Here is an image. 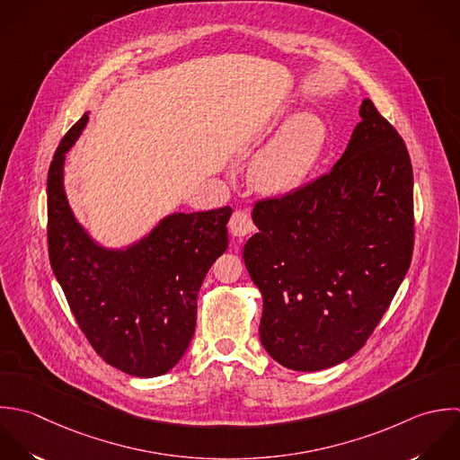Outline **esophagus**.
<instances>
[{
    "mask_svg": "<svg viewBox=\"0 0 460 460\" xmlns=\"http://www.w3.org/2000/svg\"><path fill=\"white\" fill-rule=\"evenodd\" d=\"M229 229L234 236H247L254 231V222L251 218V215L243 209H236L233 215H231V220H229Z\"/></svg>",
    "mask_w": 460,
    "mask_h": 460,
    "instance_id": "esophagus-1",
    "label": "esophagus"
}]
</instances>
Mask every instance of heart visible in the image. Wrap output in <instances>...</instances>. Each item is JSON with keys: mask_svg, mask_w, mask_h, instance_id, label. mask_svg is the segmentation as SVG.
<instances>
[{"mask_svg": "<svg viewBox=\"0 0 460 460\" xmlns=\"http://www.w3.org/2000/svg\"><path fill=\"white\" fill-rule=\"evenodd\" d=\"M324 141L326 127L317 116H296L254 159L252 182L267 193L294 191L315 168Z\"/></svg>", "mask_w": 460, "mask_h": 460, "instance_id": "1", "label": "heart"}]
</instances>
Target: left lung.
<instances>
[{"instance_id": "8db88e82", "label": "left lung", "mask_w": 460, "mask_h": 460, "mask_svg": "<svg viewBox=\"0 0 460 460\" xmlns=\"http://www.w3.org/2000/svg\"><path fill=\"white\" fill-rule=\"evenodd\" d=\"M332 172L258 200L243 247L263 296L260 339L294 371L351 358L391 306L414 251V175L398 130L367 98Z\"/></svg>"}]
</instances>
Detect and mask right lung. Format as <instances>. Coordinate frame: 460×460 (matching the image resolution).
Returning <instances> with one entry per match:
<instances>
[{
    "instance_id": "obj_1",
    "label": "right lung",
    "mask_w": 460,
    "mask_h": 460,
    "mask_svg": "<svg viewBox=\"0 0 460 460\" xmlns=\"http://www.w3.org/2000/svg\"><path fill=\"white\" fill-rule=\"evenodd\" d=\"M87 123L60 139L48 170V254L75 321L109 366L139 378L168 373L191 342L197 294L227 249L229 206L175 213L127 251L98 247L64 193V154Z\"/></svg>"
}]
</instances>
